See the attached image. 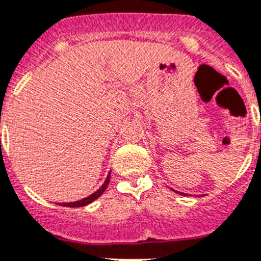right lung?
<instances>
[{
    "label": "right lung",
    "mask_w": 261,
    "mask_h": 261,
    "mask_svg": "<svg viewBox=\"0 0 261 261\" xmlns=\"http://www.w3.org/2000/svg\"><path fill=\"white\" fill-rule=\"evenodd\" d=\"M109 180H111V173L108 174V177L105 178V181L104 184L101 185V188L100 189H97L96 192L92 193L90 196H88V197H85V199L83 200H79V201H74V203H64L62 205L64 206H70V208H74V206H85L88 205V204H90L92 201H94L96 199H98L102 193L105 192V189H107L108 184H109Z\"/></svg>",
    "instance_id": "add662e5"
}]
</instances>
